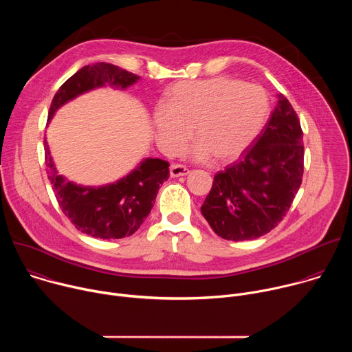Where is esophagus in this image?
<instances>
[{"label": "esophagus", "mask_w": 352, "mask_h": 352, "mask_svg": "<svg viewBox=\"0 0 352 352\" xmlns=\"http://www.w3.org/2000/svg\"><path fill=\"white\" fill-rule=\"evenodd\" d=\"M170 174L173 178H177V177H182V175H188L189 174V170L182 166V164H173L170 167Z\"/></svg>", "instance_id": "obj_1"}]
</instances>
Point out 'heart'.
Here are the masks:
<instances>
[{
  "mask_svg": "<svg viewBox=\"0 0 352 352\" xmlns=\"http://www.w3.org/2000/svg\"><path fill=\"white\" fill-rule=\"evenodd\" d=\"M270 114L263 87L217 76L175 83L153 111L156 140L166 153H177L192 133L189 148L196 160L217 162L238 157L265 128Z\"/></svg>",
  "mask_w": 352,
  "mask_h": 352,
  "instance_id": "obj_1",
  "label": "heart"
}]
</instances>
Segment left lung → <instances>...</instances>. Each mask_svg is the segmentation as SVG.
Instances as JSON below:
<instances>
[{"mask_svg": "<svg viewBox=\"0 0 352 352\" xmlns=\"http://www.w3.org/2000/svg\"><path fill=\"white\" fill-rule=\"evenodd\" d=\"M242 159L219 171L200 208L213 231L228 241L255 239L287 214L304 175V140L284 94Z\"/></svg>", "mask_w": 352, "mask_h": 352, "instance_id": "obj_1", "label": "left lung"}]
</instances>
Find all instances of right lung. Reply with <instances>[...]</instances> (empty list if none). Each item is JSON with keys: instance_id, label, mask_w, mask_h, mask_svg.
<instances>
[{"instance_id": "1", "label": "right lung", "mask_w": 352, "mask_h": 352, "mask_svg": "<svg viewBox=\"0 0 352 352\" xmlns=\"http://www.w3.org/2000/svg\"><path fill=\"white\" fill-rule=\"evenodd\" d=\"M139 76L117 65L96 63L72 75L56 93L50 106V122L56 111L69 100L89 90L103 87L126 89ZM48 179L63 213L83 234L102 239L132 235L153 208L160 185L170 177V164L162 159H144L126 177L104 186H82L60 175L44 139Z\"/></svg>"}]
</instances>
